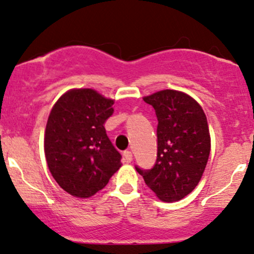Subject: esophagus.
Listing matches in <instances>:
<instances>
[{"label": "esophagus", "instance_id": "obj_1", "mask_svg": "<svg viewBox=\"0 0 254 254\" xmlns=\"http://www.w3.org/2000/svg\"><path fill=\"white\" fill-rule=\"evenodd\" d=\"M123 157H124V161L125 163H131L132 161V153L130 150H125L123 153Z\"/></svg>", "mask_w": 254, "mask_h": 254}]
</instances>
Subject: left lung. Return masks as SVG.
Here are the masks:
<instances>
[{
    "label": "left lung",
    "mask_w": 254,
    "mask_h": 254,
    "mask_svg": "<svg viewBox=\"0 0 254 254\" xmlns=\"http://www.w3.org/2000/svg\"><path fill=\"white\" fill-rule=\"evenodd\" d=\"M158 118L157 163L141 170L158 199L174 202L199 185L211 150L207 118L196 100L183 91L165 89L144 96Z\"/></svg>",
    "instance_id": "8db88e82"
}]
</instances>
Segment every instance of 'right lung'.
<instances>
[{
  "label": "right lung",
  "mask_w": 254,
  "mask_h": 254,
  "mask_svg": "<svg viewBox=\"0 0 254 254\" xmlns=\"http://www.w3.org/2000/svg\"><path fill=\"white\" fill-rule=\"evenodd\" d=\"M113 105V99L94 89L74 88L50 111L44 131L46 160L58 185L73 196L95 195L122 166L104 127Z\"/></svg>",
  "instance_id": "add662e5"
}]
</instances>
